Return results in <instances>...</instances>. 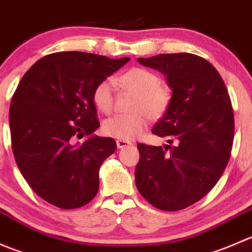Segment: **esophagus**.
<instances>
[{"instance_id": "esophagus-1", "label": "esophagus", "mask_w": 252, "mask_h": 252, "mask_svg": "<svg viewBox=\"0 0 252 252\" xmlns=\"http://www.w3.org/2000/svg\"><path fill=\"white\" fill-rule=\"evenodd\" d=\"M117 147L118 149H124L126 146H130L131 142L130 141H126V140H117Z\"/></svg>"}]
</instances>
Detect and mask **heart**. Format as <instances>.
Wrapping results in <instances>:
<instances>
[{
	"label": "heart",
	"instance_id": "heart-1",
	"mask_svg": "<svg viewBox=\"0 0 252 252\" xmlns=\"http://www.w3.org/2000/svg\"><path fill=\"white\" fill-rule=\"evenodd\" d=\"M113 83L123 90L134 94L128 114H116L106 119L103 131L119 140H133L144 133L149 117L159 118L171 103V89L159 81L152 70L134 67L113 79ZM93 102L98 111L110 113L113 107V85L110 80H102L93 91Z\"/></svg>",
	"mask_w": 252,
	"mask_h": 252
}]
</instances>
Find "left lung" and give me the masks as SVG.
I'll use <instances>...</instances> for the list:
<instances>
[{"label":"left lung","instance_id":"1","mask_svg":"<svg viewBox=\"0 0 252 252\" xmlns=\"http://www.w3.org/2000/svg\"><path fill=\"white\" fill-rule=\"evenodd\" d=\"M138 61L166 75L172 89L171 103L152 133L174 145H138L136 188L159 210H183L217 184L229 161L234 138L229 94L217 69L200 56L163 53Z\"/></svg>","mask_w":252,"mask_h":252}]
</instances>
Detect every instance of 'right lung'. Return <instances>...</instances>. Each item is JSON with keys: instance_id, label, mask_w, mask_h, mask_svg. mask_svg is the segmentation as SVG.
<instances>
[{"instance_id": "right-lung-1", "label": "right lung", "mask_w": 252, "mask_h": 252, "mask_svg": "<svg viewBox=\"0 0 252 252\" xmlns=\"http://www.w3.org/2000/svg\"><path fill=\"white\" fill-rule=\"evenodd\" d=\"M129 62L94 53L57 52L37 61L23 75L9 107L12 150L32 190L63 210L90 202L98 190V171L117 149L100 138L93 91ZM89 135L84 143L77 137Z\"/></svg>"}]
</instances>
